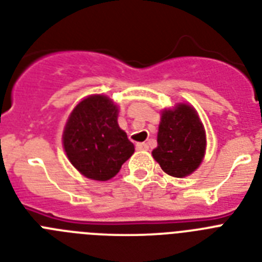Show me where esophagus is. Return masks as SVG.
<instances>
[{"instance_id":"obj_1","label":"esophagus","mask_w":262,"mask_h":262,"mask_svg":"<svg viewBox=\"0 0 262 262\" xmlns=\"http://www.w3.org/2000/svg\"><path fill=\"white\" fill-rule=\"evenodd\" d=\"M136 149H137V150H148L149 145L145 144V142H138V144L136 145Z\"/></svg>"}]
</instances>
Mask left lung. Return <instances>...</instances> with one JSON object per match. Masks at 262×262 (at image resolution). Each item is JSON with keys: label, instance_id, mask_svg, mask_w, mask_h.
<instances>
[{"label": "left lung", "instance_id": "8db88e82", "mask_svg": "<svg viewBox=\"0 0 262 262\" xmlns=\"http://www.w3.org/2000/svg\"><path fill=\"white\" fill-rule=\"evenodd\" d=\"M157 144L151 155L165 173L181 179L194 172L206 146L205 130L194 109L181 104L162 112Z\"/></svg>", "mask_w": 262, "mask_h": 262}]
</instances>
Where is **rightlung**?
I'll return each mask as SVG.
<instances>
[{
	"label": "right lung",
	"instance_id": "1",
	"mask_svg": "<svg viewBox=\"0 0 262 262\" xmlns=\"http://www.w3.org/2000/svg\"><path fill=\"white\" fill-rule=\"evenodd\" d=\"M117 106L105 96H90L77 105L63 130V148L78 172L106 181L120 172L135 146L117 122Z\"/></svg>",
	"mask_w": 262,
	"mask_h": 262
}]
</instances>
